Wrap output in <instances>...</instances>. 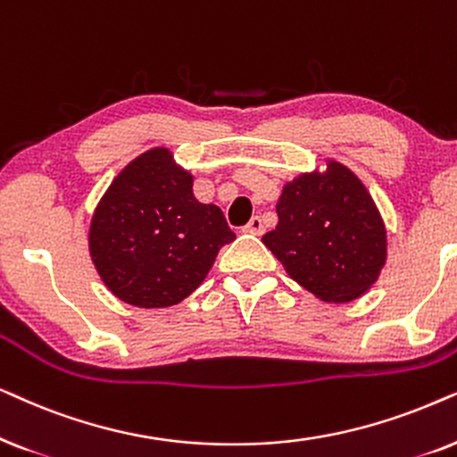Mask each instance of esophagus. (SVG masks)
Returning <instances> with one entry per match:
<instances>
[{
	"label": "esophagus",
	"instance_id": "esophagus-1",
	"mask_svg": "<svg viewBox=\"0 0 457 457\" xmlns=\"http://www.w3.org/2000/svg\"><path fill=\"white\" fill-rule=\"evenodd\" d=\"M245 232L253 234V236H261L263 234V219L261 217H253L251 221L245 225Z\"/></svg>",
	"mask_w": 457,
	"mask_h": 457
}]
</instances>
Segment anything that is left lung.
I'll return each mask as SVG.
<instances>
[{"mask_svg": "<svg viewBox=\"0 0 457 457\" xmlns=\"http://www.w3.org/2000/svg\"><path fill=\"white\" fill-rule=\"evenodd\" d=\"M276 229L263 245L288 276L326 303H349L372 288L386 263V228L372 196L337 161L284 186Z\"/></svg>", "mask_w": 457, "mask_h": 457, "instance_id": "obj_1", "label": "left lung"}]
</instances>
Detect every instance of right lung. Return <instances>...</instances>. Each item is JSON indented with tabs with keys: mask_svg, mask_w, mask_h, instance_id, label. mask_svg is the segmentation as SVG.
Masks as SVG:
<instances>
[{
	"mask_svg": "<svg viewBox=\"0 0 457 457\" xmlns=\"http://www.w3.org/2000/svg\"><path fill=\"white\" fill-rule=\"evenodd\" d=\"M192 184L171 152L152 148L97 203L89 254L117 299L142 309L178 305L203 284L219 248L234 242L221 209L198 203Z\"/></svg>",
	"mask_w": 457,
	"mask_h": 457,
	"instance_id": "right-lung-1",
	"label": "right lung"
}]
</instances>
